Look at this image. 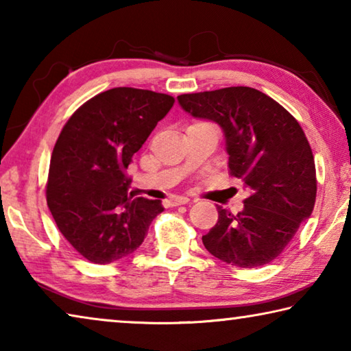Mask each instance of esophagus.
Here are the masks:
<instances>
[{
  "label": "esophagus",
  "instance_id": "1",
  "mask_svg": "<svg viewBox=\"0 0 351 351\" xmlns=\"http://www.w3.org/2000/svg\"><path fill=\"white\" fill-rule=\"evenodd\" d=\"M187 203H189V198H186V197H171L169 199H165V206L167 207H176V206L187 204Z\"/></svg>",
  "mask_w": 351,
  "mask_h": 351
}]
</instances>
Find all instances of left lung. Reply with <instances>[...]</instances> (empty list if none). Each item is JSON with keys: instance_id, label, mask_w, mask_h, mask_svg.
Here are the masks:
<instances>
[{"instance_id": "8db88e82", "label": "left lung", "mask_w": 351, "mask_h": 351, "mask_svg": "<svg viewBox=\"0 0 351 351\" xmlns=\"http://www.w3.org/2000/svg\"><path fill=\"white\" fill-rule=\"evenodd\" d=\"M195 119L223 130L230 173L249 197L232 215L218 207V221L203 235L207 251L239 268L277 258L310 218L316 201V167L304 130L274 99L249 86L178 96Z\"/></svg>"}]
</instances>
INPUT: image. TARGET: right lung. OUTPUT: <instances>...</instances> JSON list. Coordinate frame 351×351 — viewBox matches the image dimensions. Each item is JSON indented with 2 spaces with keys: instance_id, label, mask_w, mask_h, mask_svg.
<instances>
[{
  "instance_id": "obj_1",
  "label": "right lung",
  "mask_w": 351,
  "mask_h": 351,
  "mask_svg": "<svg viewBox=\"0 0 351 351\" xmlns=\"http://www.w3.org/2000/svg\"><path fill=\"white\" fill-rule=\"evenodd\" d=\"M175 99L136 88H112L71 116L56 142L47 178V207L77 252L106 265L133 254L161 199L128 193V165Z\"/></svg>"
}]
</instances>
